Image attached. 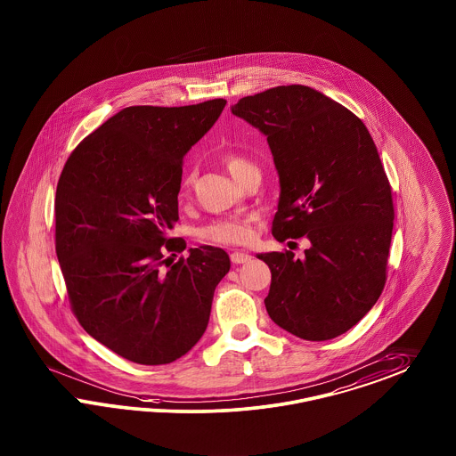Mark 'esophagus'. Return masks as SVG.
Masks as SVG:
<instances>
[{
	"mask_svg": "<svg viewBox=\"0 0 456 456\" xmlns=\"http://www.w3.org/2000/svg\"><path fill=\"white\" fill-rule=\"evenodd\" d=\"M231 261H232L234 265H244V263L251 261V256H249L248 252L234 251L231 254Z\"/></svg>",
	"mask_w": 456,
	"mask_h": 456,
	"instance_id": "1",
	"label": "esophagus"
}]
</instances>
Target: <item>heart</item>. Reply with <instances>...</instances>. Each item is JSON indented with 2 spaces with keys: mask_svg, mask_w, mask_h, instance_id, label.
Returning a JSON list of instances; mask_svg holds the SVG:
<instances>
[{
  "mask_svg": "<svg viewBox=\"0 0 456 456\" xmlns=\"http://www.w3.org/2000/svg\"><path fill=\"white\" fill-rule=\"evenodd\" d=\"M248 165L246 159L239 157L225 158V167L232 176H237L244 167ZM190 178L183 180L182 191L189 189ZM200 239L216 242V244H244L252 237L251 224L248 219H239V217H231V219L214 220L207 224L199 232Z\"/></svg>",
  "mask_w": 456,
  "mask_h": 456,
  "instance_id": "b5f03b06",
  "label": "heart"
}]
</instances>
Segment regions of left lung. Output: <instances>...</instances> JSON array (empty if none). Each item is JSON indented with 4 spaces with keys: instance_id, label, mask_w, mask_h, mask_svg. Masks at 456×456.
Listing matches in <instances>:
<instances>
[{
    "instance_id": "1",
    "label": "left lung",
    "mask_w": 456,
    "mask_h": 456,
    "mask_svg": "<svg viewBox=\"0 0 456 456\" xmlns=\"http://www.w3.org/2000/svg\"><path fill=\"white\" fill-rule=\"evenodd\" d=\"M232 114L267 138L280 176L273 236H306L291 251L257 254L271 269V320L303 340H330L357 325L386 284L393 237L391 185L361 119L306 86L242 97Z\"/></svg>"
}]
</instances>
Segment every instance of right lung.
I'll use <instances>...</instances> for the list:
<instances>
[{
    "label": "right lung",
    "instance_id": "obj_1",
    "mask_svg": "<svg viewBox=\"0 0 456 456\" xmlns=\"http://www.w3.org/2000/svg\"><path fill=\"white\" fill-rule=\"evenodd\" d=\"M225 99L193 106H131L79 142L55 195V251L82 329L127 361L180 359L204 335L229 254L182 252L167 232L178 220L182 163L219 119ZM173 262V261H172Z\"/></svg>",
    "mask_w": 456,
    "mask_h": 456
}]
</instances>
